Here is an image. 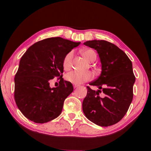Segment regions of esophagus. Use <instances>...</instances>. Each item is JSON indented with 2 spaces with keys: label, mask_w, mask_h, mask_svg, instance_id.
<instances>
[{
  "label": "esophagus",
  "mask_w": 151,
  "mask_h": 151,
  "mask_svg": "<svg viewBox=\"0 0 151 151\" xmlns=\"http://www.w3.org/2000/svg\"><path fill=\"white\" fill-rule=\"evenodd\" d=\"M73 87H74V88H76L79 87V85H78V84H73Z\"/></svg>",
  "instance_id": "obj_1"
}]
</instances>
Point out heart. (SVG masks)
<instances>
[{"instance_id":"1","label":"heart","mask_w":151,"mask_h":151,"mask_svg":"<svg viewBox=\"0 0 151 151\" xmlns=\"http://www.w3.org/2000/svg\"><path fill=\"white\" fill-rule=\"evenodd\" d=\"M73 54V51H70L67 53L63 58L62 65L63 69L66 70H69L71 67ZM82 54L89 62H93L97 58V54L92 49L82 50ZM92 77V73L89 71L81 72L78 70H72L65 75L66 81L75 84H82V83L90 81Z\"/></svg>"}]
</instances>
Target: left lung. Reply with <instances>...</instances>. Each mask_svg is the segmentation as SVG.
Returning a JSON list of instances; mask_svg holds the SVG:
<instances>
[{"label": "left lung", "instance_id": "obj_1", "mask_svg": "<svg viewBox=\"0 0 151 151\" xmlns=\"http://www.w3.org/2000/svg\"><path fill=\"white\" fill-rule=\"evenodd\" d=\"M84 45L97 50L102 72L89 84L97 86V91L87 86L82 110L93 123L101 127L111 126L123 119L132 101L136 80L132 63L123 50L108 41H88Z\"/></svg>", "mask_w": 151, "mask_h": 151}]
</instances>
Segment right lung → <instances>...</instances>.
Instances as JSON below:
<instances>
[{"mask_svg":"<svg viewBox=\"0 0 151 151\" xmlns=\"http://www.w3.org/2000/svg\"><path fill=\"white\" fill-rule=\"evenodd\" d=\"M80 43L60 37L47 38L35 43L22 55L14 78V98L28 119L44 123L60 115L64 101L73 91L71 83L62 78L63 59ZM56 77L59 86L50 88V80Z\"/></svg>","mask_w":151,"mask_h":151,"instance_id":"obj_1","label":"right lung"}]
</instances>
